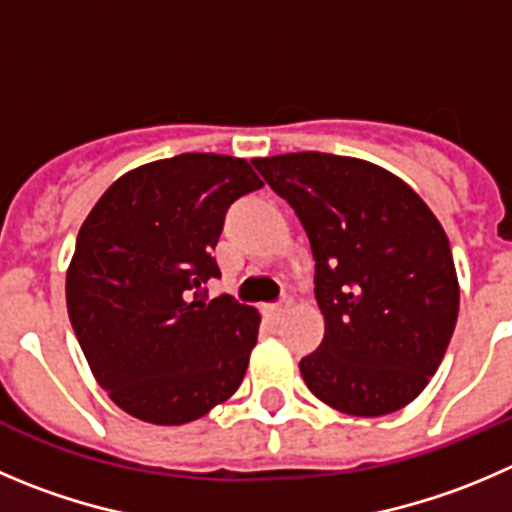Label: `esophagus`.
<instances>
[{
    "mask_svg": "<svg viewBox=\"0 0 512 512\" xmlns=\"http://www.w3.org/2000/svg\"><path fill=\"white\" fill-rule=\"evenodd\" d=\"M289 309H291V301H289V299H284V301H281V304L266 306L264 314L269 316L271 321H281V319H284V314H286V311H289Z\"/></svg>",
    "mask_w": 512,
    "mask_h": 512,
    "instance_id": "obj_1",
    "label": "esophagus"
}]
</instances>
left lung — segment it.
Returning a JSON list of instances; mask_svg holds the SVG:
<instances>
[{
	"label": "left lung",
	"mask_w": 512,
	"mask_h": 512,
	"mask_svg": "<svg viewBox=\"0 0 512 512\" xmlns=\"http://www.w3.org/2000/svg\"><path fill=\"white\" fill-rule=\"evenodd\" d=\"M253 165L296 211L316 261L324 339L299 362L306 387L354 417L407 407L440 367L460 309L442 223L369 160L306 150Z\"/></svg>",
	"instance_id": "left-lung-1"
}]
</instances>
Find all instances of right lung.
Segmentation results:
<instances>
[{"instance_id": "obj_1", "label": "right lung", "mask_w": 512, "mask_h": 512, "mask_svg": "<svg viewBox=\"0 0 512 512\" xmlns=\"http://www.w3.org/2000/svg\"><path fill=\"white\" fill-rule=\"evenodd\" d=\"M264 180L233 155L183 153L120 175L92 206L67 266V314L97 384L150 425H186L246 374L261 316L218 276L223 216Z\"/></svg>"}]
</instances>
